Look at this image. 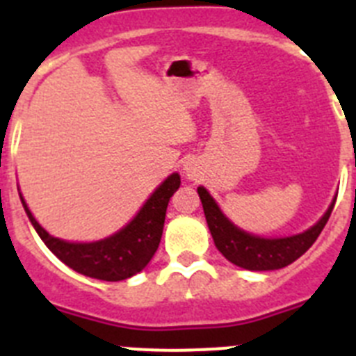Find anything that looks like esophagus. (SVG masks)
<instances>
[{
	"label": "esophagus",
	"mask_w": 356,
	"mask_h": 356,
	"mask_svg": "<svg viewBox=\"0 0 356 356\" xmlns=\"http://www.w3.org/2000/svg\"><path fill=\"white\" fill-rule=\"evenodd\" d=\"M184 172L187 178L194 180L200 175V168H197V163L194 160H187V162H184Z\"/></svg>",
	"instance_id": "obj_1"
}]
</instances>
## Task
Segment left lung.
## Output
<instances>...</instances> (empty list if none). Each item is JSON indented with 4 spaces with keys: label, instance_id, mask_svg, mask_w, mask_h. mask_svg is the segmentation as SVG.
Listing matches in <instances>:
<instances>
[{
    "label": "left lung",
    "instance_id": "left-lung-1",
    "mask_svg": "<svg viewBox=\"0 0 356 356\" xmlns=\"http://www.w3.org/2000/svg\"><path fill=\"white\" fill-rule=\"evenodd\" d=\"M197 194L216 248L221 251L226 260L248 271H276L300 259L319 237L337 200L335 194L328 210L321 216L319 221L301 234L287 235V237H262L238 228L222 212L221 207L217 205V201L203 185L197 187Z\"/></svg>",
    "mask_w": 356,
    "mask_h": 356
}]
</instances>
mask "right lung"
Listing matches in <instances>:
<instances>
[{"instance_id":"obj_1","label":"right lung","mask_w":356,"mask_h":356,"mask_svg":"<svg viewBox=\"0 0 356 356\" xmlns=\"http://www.w3.org/2000/svg\"><path fill=\"white\" fill-rule=\"evenodd\" d=\"M180 175L172 172L144 201L130 222L115 234L92 242H71L58 238L39 225L19 194L31 226L56 259L72 271L105 282H121L140 273L159 250L169 200L180 187Z\"/></svg>"}]
</instances>
